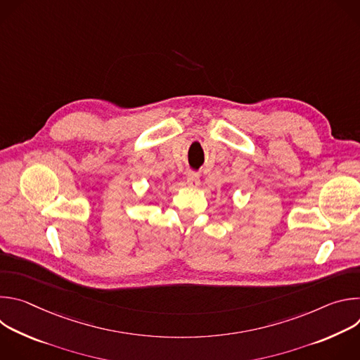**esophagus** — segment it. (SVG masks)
<instances>
[{"label":"esophagus","mask_w":360,"mask_h":360,"mask_svg":"<svg viewBox=\"0 0 360 360\" xmlns=\"http://www.w3.org/2000/svg\"><path fill=\"white\" fill-rule=\"evenodd\" d=\"M186 184L191 188H196L199 185V175L195 172H189L186 176Z\"/></svg>","instance_id":"obj_1"}]
</instances>
